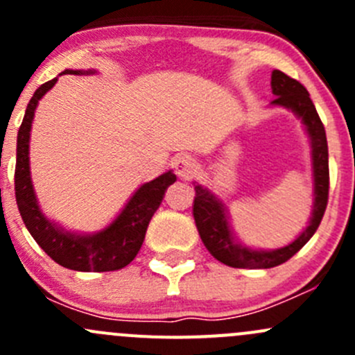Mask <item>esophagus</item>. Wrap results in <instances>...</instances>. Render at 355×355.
I'll return each mask as SVG.
<instances>
[{"instance_id": "obj_1", "label": "esophagus", "mask_w": 355, "mask_h": 355, "mask_svg": "<svg viewBox=\"0 0 355 355\" xmlns=\"http://www.w3.org/2000/svg\"><path fill=\"white\" fill-rule=\"evenodd\" d=\"M196 171H198V163H196V159L192 156L184 155L178 156L177 159H175V173L180 178H185V180H187V178H191Z\"/></svg>"}]
</instances>
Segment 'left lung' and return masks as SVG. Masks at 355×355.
Masks as SVG:
<instances>
[{
	"instance_id": "1",
	"label": "left lung",
	"mask_w": 355,
	"mask_h": 355,
	"mask_svg": "<svg viewBox=\"0 0 355 355\" xmlns=\"http://www.w3.org/2000/svg\"><path fill=\"white\" fill-rule=\"evenodd\" d=\"M271 91L277 96V99L271 101V106L292 111L302 121L307 137H309L311 163H313V213H311L307 227L290 244L278 247V249H254V247L242 244L235 237L223 200L213 191L194 182L196 198L192 213H194L200 241L209 250L211 256L232 268L261 270V268H275L288 261L313 237L327 209L330 171H328L327 132L321 123L320 114L311 101L307 89L295 78L285 75L284 71L273 70Z\"/></svg>"
}]
</instances>
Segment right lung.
Returning <instances> with one entry per match:
<instances>
[{
    "label": "right lung",
    "instance_id": "right-lung-1",
    "mask_svg": "<svg viewBox=\"0 0 355 355\" xmlns=\"http://www.w3.org/2000/svg\"><path fill=\"white\" fill-rule=\"evenodd\" d=\"M62 73L89 75L96 73V70H65ZM56 82H58V77L42 84L34 92L27 110H25L22 125L19 128L15 198L20 216L34 241L41 245V249L63 268L75 271L121 270L137 256L139 249L144 242L149 221L159 207L166 189L177 180V177L173 171L168 170L156 177L155 180L142 184L127 200L118 216L103 230L94 232V234H78V232L67 230L60 223L49 220L41 211L37 198H35L34 185H32L28 142H31V128L35 108L42 96L51 91Z\"/></svg>",
    "mask_w": 355,
    "mask_h": 355
}]
</instances>
